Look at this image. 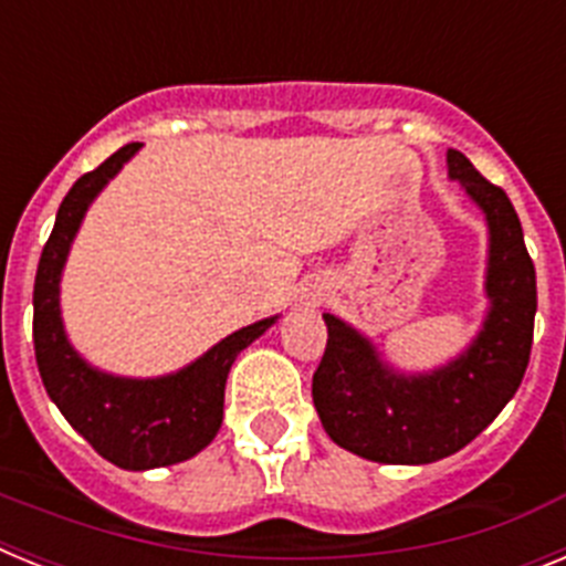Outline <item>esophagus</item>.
<instances>
[{
	"label": "esophagus",
	"instance_id": "obj_1",
	"mask_svg": "<svg viewBox=\"0 0 566 566\" xmlns=\"http://www.w3.org/2000/svg\"><path fill=\"white\" fill-rule=\"evenodd\" d=\"M303 300H306V306H319V303L326 300V289H323V286L308 289V292L303 294Z\"/></svg>",
	"mask_w": 566,
	"mask_h": 566
}]
</instances>
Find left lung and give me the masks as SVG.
<instances>
[{"mask_svg":"<svg viewBox=\"0 0 566 566\" xmlns=\"http://www.w3.org/2000/svg\"><path fill=\"white\" fill-rule=\"evenodd\" d=\"M448 178L488 227V312L462 352L428 371H405L368 334L323 314L328 343L312 379L314 408L334 444L371 462L431 464L462 451L502 413L527 371L536 269L516 209L457 149H448Z\"/></svg>","mask_w":566,"mask_h":566,"instance_id":"8db88e82","label":"left lung"}]
</instances>
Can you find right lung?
Listing matches in <instances>:
<instances>
[{"label":"right lung","mask_w":566,"mask_h":566,"mask_svg":"<svg viewBox=\"0 0 566 566\" xmlns=\"http://www.w3.org/2000/svg\"><path fill=\"white\" fill-rule=\"evenodd\" d=\"M127 144L64 195L39 258L33 286V345L44 391L98 457L124 470H153L198 457L221 431L223 388L238 354L280 319H258L214 343L209 352L161 377H122L87 363L70 343L62 319V274L90 203L135 158Z\"/></svg>","instance_id":"1"}]
</instances>
